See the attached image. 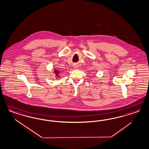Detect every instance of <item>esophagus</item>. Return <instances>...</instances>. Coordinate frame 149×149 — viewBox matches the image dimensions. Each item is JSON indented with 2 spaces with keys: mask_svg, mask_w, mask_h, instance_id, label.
<instances>
[{
  "mask_svg": "<svg viewBox=\"0 0 149 149\" xmlns=\"http://www.w3.org/2000/svg\"><path fill=\"white\" fill-rule=\"evenodd\" d=\"M78 65H74V68H76V69H77V68H78Z\"/></svg>",
  "mask_w": 149,
  "mask_h": 149,
  "instance_id": "34e87169",
  "label": "esophagus"
}]
</instances>
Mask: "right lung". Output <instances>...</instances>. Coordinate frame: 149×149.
<instances>
[{
	"label": "right lung",
	"instance_id": "right-lung-1",
	"mask_svg": "<svg viewBox=\"0 0 149 149\" xmlns=\"http://www.w3.org/2000/svg\"><path fill=\"white\" fill-rule=\"evenodd\" d=\"M53 73L55 74V78H56V79L59 78H61L60 76V71L59 70H58L57 68H55V70H54V72H53Z\"/></svg>",
	"mask_w": 149,
	"mask_h": 149
}]
</instances>
